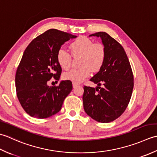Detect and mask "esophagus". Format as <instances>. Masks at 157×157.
<instances>
[{
    "instance_id": "obj_1",
    "label": "esophagus",
    "mask_w": 157,
    "mask_h": 157,
    "mask_svg": "<svg viewBox=\"0 0 157 157\" xmlns=\"http://www.w3.org/2000/svg\"><path fill=\"white\" fill-rule=\"evenodd\" d=\"M78 85V83H75V82H73L72 83V86H73V87H77V86Z\"/></svg>"
}]
</instances>
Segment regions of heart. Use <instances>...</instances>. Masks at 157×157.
<instances>
[{"label": "heart", "instance_id": "b5f03b06", "mask_svg": "<svg viewBox=\"0 0 157 157\" xmlns=\"http://www.w3.org/2000/svg\"><path fill=\"white\" fill-rule=\"evenodd\" d=\"M69 48L73 56H81V67L65 72L63 75L65 80L81 82L89 77L91 70L98 72L103 66L106 57V50L103 44L94 43L89 38L80 36L70 44ZM57 61L61 68L68 70L71 66L72 56L66 50L60 49L57 53Z\"/></svg>", "mask_w": 157, "mask_h": 157}]
</instances>
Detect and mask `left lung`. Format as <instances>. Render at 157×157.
Returning <instances> with one entry per match:
<instances>
[{"label": "left lung", "instance_id": "obj_1", "mask_svg": "<svg viewBox=\"0 0 157 157\" xmlns=\"http://www.w3.org/2000/svg\"><path fill=\"white\" fill-rule=\"evenodd\" d=\"M92 36L101 38L106 57L102 68L90 79L98 87H83V106L93 119L99 123H110L119 118L129 103L133 75L127 54L118 41L104 32ZM101 84L103 88L99 87Z\"/></svg>", "mask_w": 157, "mask_h": 157}]
</instances>
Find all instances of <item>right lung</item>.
Segmentation results:
<instances>
[{
  "label": "right lung",
  "instance_id": "right-lung-1",
  "mask_svg": "<svg viewBox=\"0 0 157 157\" xmlns=\"http://www.w3.org/2000/svg\"><path fill=\"white\" fill-rule=\"evenodd\" d=\"M76 36L50 29L35 38L25 49L15 74L17 96L25 113L36 119H45L61 110L72 89V82L61 81L48 86L53 78L59 81L62 68L57 61L61 46Z\"/></svg>",
  "mask_w": 157,
  "mask_h": 157
}]
</instances>
